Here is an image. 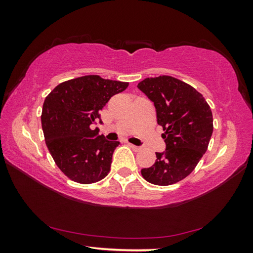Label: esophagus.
I'll list each match as a JSON object with an SVG mask.
<instances>
[{
    "mask_svg": "<svg viewBox=\"0 0 253 253\" xmlns=\"http://www.w3.org/2000/svg\"><path fill=\"white\" fill-rule=\"evenodd\" d=\"M128 146H129L130 148L134 149L135 152H138V151H140V149H142V148H140L139 146H135V145H132V144H128Z\"/></svg>",
    "mask_w": 253,
    "mask_h": 253,
    "instance_id": "34e87169",
    "label": "esophagus"
}]
</instances>
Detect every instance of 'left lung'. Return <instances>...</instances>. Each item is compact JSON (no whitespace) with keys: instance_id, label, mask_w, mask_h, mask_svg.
<instances>
[{"instance_id":"obj_1","label":"left lung","mask_w":253,"mask_h":253,"mask_svg":"<svg viewBox=\"0 0 253 253\" xmlns=\"http://www.w3.org/2000/svg\"><path fill=\"white\" fill-rule=\"evenodd\" d=\"M154 102L166 149L143 169V177L155 185H172L190 175L207 152L213 132V117L204 97L192 85L170 76L146 78L138 84Z\"/></svg>"}]
</instances>
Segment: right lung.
Wrapping results in <instances>:
<instances>
[{
	"label": "right lung",
	"instance_id": "add662e5",
	"mask_svg": "<svg viewBox=\"0 0 253 253\" xmlns=\"http://www.w3.org/2000/svg\"><path fill=\"white\" fill-rule=\"evenodd\" d=\"M127 87L128 83L90 75L61 83L45 97L41 114L45 144L72 181L91 184L108 175L119 142L105 139L93 125L110 98Z\"/></svg>",
	"mask_w": 253,
	"mask_h": 253
}]
</instances>
